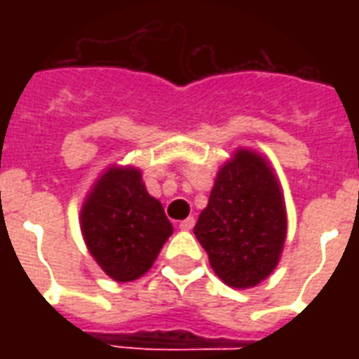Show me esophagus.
<instances>
[{"instance_id":"34e87169","label":"esophagus","mask_w":359,"mask_h":359,"mask_svg":"<svg viewBox=\"0 0 359 359\" xmlns=\"http://www.w3.org/2000/svg\"><path fill=\"white\" fill-rule=\"evenodd\" d=\"M196 225V219L194 217H188L184 219V221H180L179 223V229L180 231H192Z\"/></svg>"}]
</instances>
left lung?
I'll return each instance as SVG.
<instances>
[{
    "instance_id": "obj_1",
    "label": "left lung",
    "mask_w": 359,
    "mask_h": 359,
    "mask_svg": "<svg viewBox=\"0 0 359 359\" xmlns=\"http://www.w3.org/2000/svg\"><path fill=\"white\" fill-rule=\"evenodd\" d=\"M194 234L225 285L250 288L269 277L285 244L286 211L264 157L238 149L221 167Z\"/></svg>"
}]
</instances>
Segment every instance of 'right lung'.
Listing matches in <instances>:
<instances>
[{"instance_id":"1","label":"right lung","mask_w":359,"mask_h":359,"mask_svg":"<svg viewBox=\"0 0 359 359\" xmlns=\"http://www.w3.org/2000/svg\"><path fill=\"white\" fill-rule=\"evenodd\" d=\"M81 226L90 254L118 283L142 277L172 234L163 205L148 194L133 167H111L95 182Z\"/></svg>"}]
</instances>
